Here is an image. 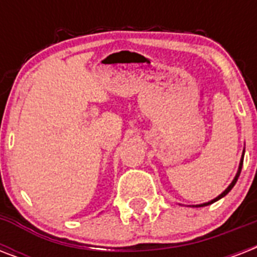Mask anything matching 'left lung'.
I'll list each match as a JSON object with an SVG mask.
<instances>
[{
  "instance_id": "left-lung-1",
  "label": "left lung",
  "mask_w": 257,
  "mask_h": 257,
  "mask_svg": "<svg viewBox=\"0 0 257 257\" xmlns=\"http://www.w3.org/2000/svg\"><path fill=\"white\" fill-rule=\"evenodd\" d=\"M243 160H244V152H243V157H241V160H240V164H239V171H237V173H236L235 179L232 180V183L229 184V185H228V188H227V189H225V191H224L223 193H221V195H219V196H217V197H216V199L211 200V201H208V203L200 204V205H196V207H205V205H209V204L215 203V201H217V200H220V199H221V197H224V196L227 195L228 192L231 191L232 188H233V185H235V184H236V181H237V179H239V176H240V172H241V167H243Z\"/></svg>"
}]
</instances>
